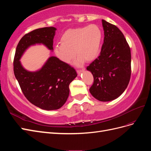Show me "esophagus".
<instances>
[{
	"mask_svg": "<svg viewBox=\"0 0 151 151\" xmlns=\"http://www.w3.org/2000/svg\"><path fill=\"white\" fill-rule=\"evenodd\" d=\"M83 68H79V69H77V73H78V74L79 75L80 74H81V73L82 72H83Z\"/></svg>",
	"mask_w": 151,
	"mask_h": 151,
	"instance_id": "34e87169",
	"label": "esophagus"
}]
</instances>
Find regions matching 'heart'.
I'll list each match as a JSON object with an SVG mask.
<instances>
[{
  "label": "heart",
  "mask_w": 151,
  "mask_h": 151,
  "mask_svg": "<svg viewBox=\"0 0 151 151\" xmlns=\"http://www.w3.org/2000/svg\"><path fill=\"white\" fill-rule=\"evenodd\" d=\"M102 38V31L96 24L68 29L62 36L61 44L55 47L54 52L66 63H70L76 53L78 57L76 63L81 65L85 60L92 61L98 56Z\"/></svg>",
  "instance_id": "obj_1"
}]
</instances>
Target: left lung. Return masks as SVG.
I'll return each mask as SVG.
<instances>
[{
    "label": "left lung",
    "instance_id": "8db88e82",
    "mask_svg": "<svg viewBox=\"0 0 151 151\" xmlns=\"http://www.w3.org/2000/svg\"><path fill=\"white\" fill-rule=\"evenodd\" d=\"M102 24L104 37L101 51L87 70L94 77L91 94L99 101H109L119 97L129 83L131 53L122 32L104 20Z\"/></svg>",
    "mask_w": 151,
    "mask_h": 151
}]
</instances>
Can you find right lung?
<instances>
[{"label": "right lung", "mask_w": 151, "mask_h": 151, "mask_svg": "<svg viewBox=\"0 0 151 151\" xmlns=\"http://www.w3.org/2000/svg\"><path fill=\"white\" fill-rule=\"evenodd\" d=\"M54 27L36 29L26 33L18 43L14 58V72L22 92L28 101L46 110L61 108L69 95L70 83L77 76L74 68L55 57H50L38 71L28 72L22 67L19 59L32 45L43 43L53 50Z\"/></svg>", "instance_id": "right-lung-1"}]
</instances>
